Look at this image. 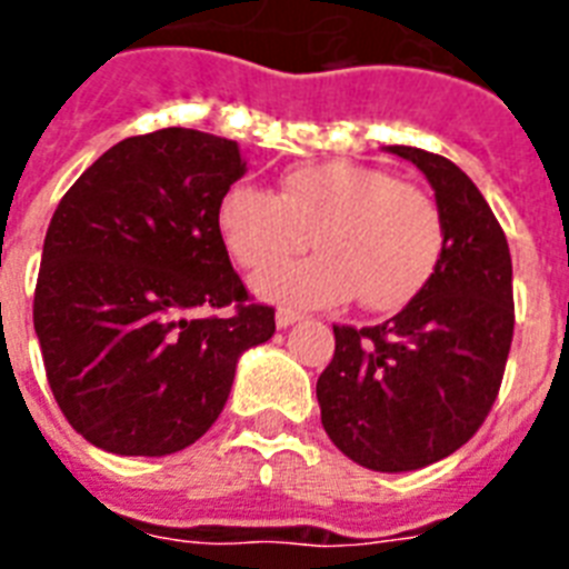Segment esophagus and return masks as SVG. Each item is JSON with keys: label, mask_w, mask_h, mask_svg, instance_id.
Masks as SVG:
<instances>
[{"label": "esophagus", "mask_w": 569, "mask_h": 569, "mask_svg": "<svg viewBox=\"0 0 569 569\" xmlns=\"http://www.w3.org/2000/svg\"><path fill=\"white\" fill-rule=\"evenodd\" d=\"M303 316L295 313V310H277V328H289V325L301 322Z\"/></svg>", "instance_id": "esophagus-1"}]
</instances>
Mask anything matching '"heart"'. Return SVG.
Returning <instances> with one entry per match:
<instances>
[{"label":"heart","instance_id":"heart-1","mask_svg":"<svg viewBox=\"0 0 569 569\" xmlns=\"http://www.w3.org/2000/svg\"><path fill=\"white\" fill-rule=\"evenodd\" d=\"M220 238L241 268H266L253 289L289 307L358 301L400 310L432 280L445 256V217L436 199L393 172L352 160L295 167L280 190L232 184L217 208Z\"/></svg>","mask_w":569,"mask_h":569}]
</instances>
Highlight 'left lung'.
Listing matches in <instances>:
<instances>
[{
	"instance_id": "obj_1",
	"label": "left lung",
	"mask_w": 569,
	"mask_h": 569,
	"mask_svg": "<svg viewBox=\"0 0 569 569\" xmlns=\"http://www.w3.org/2000/svg\"><path fill=\"white\" fill-rule=\"evenodd\" d=\"M388 151L436 190L445 256L385 325H333L316 397L328 439L358 466L393 475L450 457L487 420L513 340V266L505 229L457 163L411 146Z\"/></svg>"
}]
</instances>
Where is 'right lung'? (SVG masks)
I'll return each mask as SVG.
<instances>
[{
  "instance_id": "1",
  "label": "right lung",
  "mask_w": 569,
  "mask_h": 569,
  "mask_svg": "<svg viewBox=\"0 0 569 569\" xmlns=\"http://www.w3.org/2000/svg\"><path fill=\"white\" fill-rule=\"evenodd\" d=\"M244 169L238 142L163 128L103 151L56 208L34 333L59 409L94 448L184 450L227 406L238 358L271 340L274 307L250 303L217 227Z\"/></svg>"
}]
</instances>
